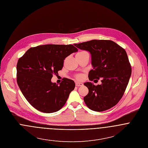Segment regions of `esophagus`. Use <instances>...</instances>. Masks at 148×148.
Segmentation results:
<instances>
[{"mask_svg":"<svg viewBox=\"0 0 148 148\" xmlns=\"http://www.w3.org/2000/svg\"><path fill=\"white\" fill-rule=\"evenodd\" d=\"M83 85V84L82 83H78V82L76 83V86H82Z\"/></svg>","mask_w":148,"mask_h":148,"instance_id":"esophagus-1","label":"esophagus"}]
</instances>
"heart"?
<instances>
[{
  "label": "heart",
  "mask_w": 148,
  "mask_h": 148,
  "mask_svg": "<svg viewBox=\"0 0 148 148\" xmlns=\"http://www.w3.org/2000/svg\"><path fill=\"white\" fill-rule=\"evenodd\" d=\"M86 53V52H85V51H81V52H78V53L76 54V55H82V54H83V53ZM76 78L77 80H82V79H83V75H82V74H78V75H77L76 76Z\"/></svg>",
  "instance_id": "1"
}]
</instances>
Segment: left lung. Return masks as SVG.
Segmentation results:
<instances>
[{
	"label": "left lung",
	"instance_id": "1",
	"mask_svg": "<svg viewBox=\"0 0 148 148\" xmlns=\"http://www.w3.org/2000/svg\"><path fill=\"white\" fill-rule=\"evenodd\" d=\"M74 45L91 54L93 69L89 72V80L102 78L101 85H95L91 82L84 84L89 90L84 97L85 104L96 112L104 111L116 106L125 91L132 73L125 50L108 40H92Z\"/></svg>",
	"mask_w": 148,
	"mask_h": 148
}]
</instances>
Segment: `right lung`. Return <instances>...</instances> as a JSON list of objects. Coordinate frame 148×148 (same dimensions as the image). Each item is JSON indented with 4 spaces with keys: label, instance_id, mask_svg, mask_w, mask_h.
Returning <instances> with one entry per match:
<instances>
[{
    "label": "right lung",
    "instance_id": "add662e5",
    "mask_svg": "<svg viewBox=\"0 0 148 148\" xmlns=\"http://www.w3.org/2000/svg\"><path fill=\"white\" fill-rule=\"evenodd\" d=\"M78 51L71 44H46L29 48L18 60L17 83L28 103L37 110L53 113L63 106L75 82L64 78L60 85L51 82L62 70L65 59Z\"/></svg>",
    "mask_w": 148,
    "mask_h": 148
}]
</instances>
